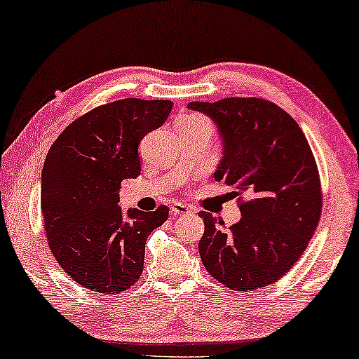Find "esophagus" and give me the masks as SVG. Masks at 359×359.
Listing matches in <instances>:
<instances>
[{
  "mask_svg": "<svg viewBox=\"0 0 359 359\" xmlns=\"http://www.w3.org/2000/svg\"><path fill=\"white\" fill-rule=\"evenodd\" d=\"M189 211H191V208L184 203H175L172 207L173 215H186V213H189Z\"/></svg>",
  "mask_w": 359,
  "mask_h": 359,
  "instance_id": "1",
  "label": "esophagus"
}]
</instances>
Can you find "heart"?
Wrapping results in <instances>:
<instances>
[{
	"instance_id": "b5f03b06",
	"label": "heart",
	"mask_w": 359,
	"mask_h": 359,
	"mask_svg": "<svg viewBox=\"0 0 359 359\" xmlns=\"http://www.w3.org/2000/svg\"><path fill=\"white\" fill-rule=\"evenodd\" d=\"M198 122H207V121H203L202 117H198L196 114H184V116L180 117L178 122H176V127H178V126H192V124H198Z\"/></svg>"
}]
</instances>
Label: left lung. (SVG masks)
<instances>
[{
	"label": "left lung",
	"mask_w": 359,
	"mask_h": 359,
	"mask_svg": "<svg viewBox=\"0 0 359 359\" xmlns=\"http://www.w3.org/2000/svg\"><path fill=\"white\" fill-rule=\"evenodd\" d=\"M187 108L213 119L222 138L224 156L213 178L246 196L242 218L229 229L211 213H198L203 266L233 291L275 283L302 256L320 221L321 183L309 141L269 100L232 97Z\"/></svg>",
	"instance_id": "left-lung-1"
}]
</instances>
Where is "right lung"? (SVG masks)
<instances>
[{"mask_svg":"<svg viewBox=\"0 0 359 359\" xmlns=\"http://www.w3.org/2000/svg\"><path fill=\"white\" fill-rule=\"evenodd\" d=\"M170 100L124 98L72 122L47 152L41 210L52 255L76 283L117 294L143 273L146 238L168 218L119 207L121 183L141 172L138 146L172 111Z\"/></svg>","mask_w":359,"mask_h":359,"instance_id":"add662e5","label":"right lung"}]
</instances>
